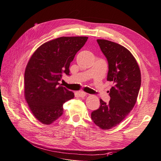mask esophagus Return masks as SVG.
Wrapping results in <instances>:
<instances>
[{
    "instance_id": "1",
    "label": "esophagus",
    "mask_w": 161,
    "mask_h": 161,
    "mask_svg": "<svg viewBox=\"0 0 161 161\" xmlns=\"http://www.w3.org/2000/svg\"><path fill=\"white\" fill-rule=\"evenodd\" d=\"M77 94H78V96H80V97H85V96H86L87 95V93H85V92H84V91H79V92L77 93Z\"/></svg>"
}]
</instances>
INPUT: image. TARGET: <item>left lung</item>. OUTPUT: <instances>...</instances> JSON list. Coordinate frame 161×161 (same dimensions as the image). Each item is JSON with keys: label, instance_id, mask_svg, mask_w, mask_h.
Here are the masks:
<instances>
[{"label": "left lung", "instance_id": "left-lung-1", "mask_svg": "<svg viewBox=\"0 0 161 161\" xmlns=\"http://www.w3.org/2000/svg\"><path fill=\"white\" fill-rule=\"evenodd\" d=\"M97 42L109 64L108 81L113 86L107 104L100 100L99 109L91 113L94 124L109 130L124 120L133 109L141 86V72L136 59L125 47L112 41L98 39Z\"/></svg>", "mask_w": 161, "mask_h": 161}]
</instances>
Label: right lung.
Wrapping results in <instances>:
<instances>
[{
  "instance_id": "obj_1",
  "label": "right lung",
  "mask_w": 161,
  "mask_h": 161,
  "mask_svg": "<svg viewBox=\"0 0 161 161\" xmlns=\"http://www.w3.org/2000/svg\"><path fill=\"white\" fill-rule=\"evenodd\" d=\"M88 37H61L40 46L31 56L24 73V97L34 117L45 125L63 114V105L74 93L58 86Z\"/></svg>"
}]
</instances>
